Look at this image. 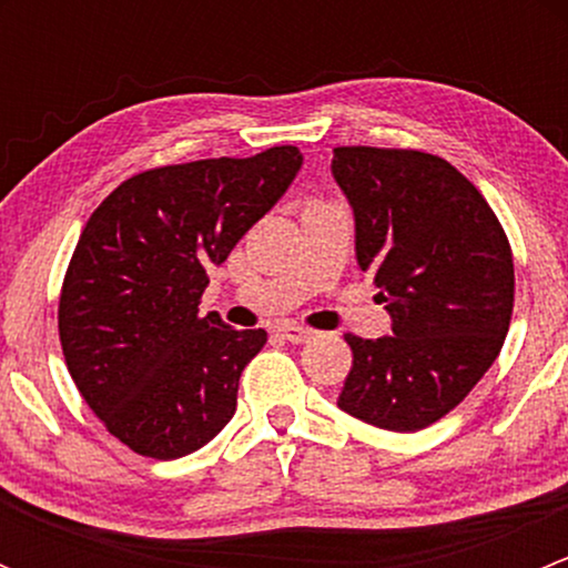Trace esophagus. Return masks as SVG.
<instances>
[{"label": "esophagus", "mask_w": 568, "mask_h": 568, "mask_svg": "<svg viewBox=\"0 0 568 568\" xmlns=\"http://www.w3.org/2000/svg\"><path fill=\"white\" fill-rule=\"evenodd\" d=\"M277 332L291 343H307V341H313V335H316V332L307 329V326H300V324H280Z\"/></svg>", "instance_id": "obj_1"}]
</instances>
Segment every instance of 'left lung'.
<instances>
[{
    "label": "left lung",
    "mask_w": 568,
    "mask_h": 568,
    "mask_svg": "<svg viewBox=\"0 0 568 568\" xmlns=\"http://www.w3.org/2000/svg\"><path fill=\"white\" fill-rule=\"evenodd\" d=\"M332 175L354 211V250L374 272L393 335H346L354 363L337 406L420 432L459 406L500 354L514 311V257L484 194L445 159L335 148Z\"/></svg>",
    "instance_id": "left-lung-1"
}]
</instances>
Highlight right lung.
I'll use <instances>...</instances> for the list:
<instances>
[{
    "label": "right lung",
    "mask_w": 568,
    "mask_h": 568,
    "mask_svg": "<svg viewBox=\"0 0 568 568\" xmlns=\"http://www.w3.org/2000/svg\"><path fill=\"white\" fill-rule=\"evenodd\" d=\"M300 168V148L280 145L145 170L84 225L57 313L62 354L90 409L134 454L181 459L236 412L239 379L266 332L200 316L205 272L227 261Z\"/></svg>",
    "instance_id": "obj_1"
}]
</instances>
